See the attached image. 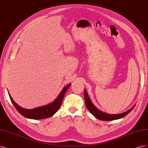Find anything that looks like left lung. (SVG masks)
<instances>
[{
    "label": "left lung",
    "mask_w": 148,
    "mask_h": 148,
    "mask_svg": "<svg viewBox=\"0 0 148 148\" xmlns=\"http://www.w3.org/2000/svg\"><path fill=\"white\" fill-rule=\"evenodd\" d=\"M84 95L85 104H86L87 109L94 116H95V117H96L97 119H98L99 120H101L110 121V120H117V119L123 118L125 117V116H126L130 112L133 110V109L135 106H134L132 109H130L128 111L122 113V114H106V113L103 112L99 110V109H97L96 107L94 106L91 101L90 100V99H89L86 89H84Z\"/></svg>",
    "instance_id": "1"
}]
</instances>
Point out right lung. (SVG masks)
Masks as SVG:
<instances>
[{
    "label": "right lung",
    "mask_w": 148,
    "mask_h": 148,
    "mask_svg": "<svg viewBox=\"0 0 148 148\" xmlns=\"http://www.w3.org/2000/svg\"><path fill=\"white\" fill-rule=\"evenodd\" d=\"M71 84H69L67 86H66L62 92L60 93V95L57 97V99L51 104L41 106L39 107H37L33 109H23L22 107H20L18 105H17L16 103L12 99L11 96L9 95L10 100L13 103V106H15L16 109L18 111V112L21 114L24 117L31 119H47L49 117H51L53 115H54L57 111L59 109L60 107L62 105V101H63L64 97L65 96V94L66 92L67 89L69 88Z\"/></svg>",
    "instance_id": "right-lung-1"
}]
</instances>
